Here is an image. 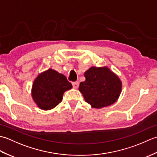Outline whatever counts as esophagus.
Here are the masks:
<instances>
[{"label": "esophagus", "mask_w": 157, "mask_h": 157, "mask_svg": "<svg viewBox=\"0 0 157 157\" xmlns=\"http://www.w3.org/2000/svg\"><path fill=\"white\" fill-rule=\"evenodd\" d=\"M72 85H73V87L77 89L79 87V83L78 82H73L72 83Z\"/></svg>", "instance_id": "obj_1"}]
</instances>
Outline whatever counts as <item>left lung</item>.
<instances>
[{
    "instance_id": "1",
    "label": "left lung",
    "mask_w": 157,
    "mask_h": 157,
    "mask_svg": "<svg viewBox=\"0 0 157 157\" xmlns=\"http://www.w3.org/2000/svg\"><path fill=\"white\" fill-rule=\"evenodd\" d=\"M86 80L79 90L85 101L93 108L101 109L113 104L121 91V82L108 67H92L84 73Z\"/></svg>"
}]
</instances>
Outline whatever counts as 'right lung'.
I'll return each mask as SVG.
<instances>
[{"mask_svg":"<svg viewBox=\"0 0 157 157\" xmlns=\"http://www.w3.org/2000/svg\"><path fill=\"white\" fill-rule=\"evenodd\" d=\"M71 88V84L65 75L50 69L36 78L32 96L40 109L50 110L62 101L64 92Z\"/></svg>","mask_w":157,"mask_h":157,"instance_id":"1","label":"right lung"}]
</instances>
